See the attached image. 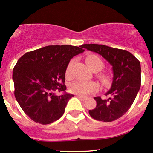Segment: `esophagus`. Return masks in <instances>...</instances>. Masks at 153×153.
Masks as SVG:
<instances>
[{
    "label": "esophagus",
    "instance_id": "esophagus-1",
    "mask_svg": "<svg viewBox=\"0 0 153 153\" xmlns=\"http://www.w3.org/2000/svg\"><path fill=\"white\" fill-rule=\"evenodd\" d=\"M77 97L78 98V99H81V100H82V101H85V99H86V98L85 97H84V96H79V95H77Z\"/></svg>",
    "mask_w": 153,
    "mask_h": 153
}]
</instances>
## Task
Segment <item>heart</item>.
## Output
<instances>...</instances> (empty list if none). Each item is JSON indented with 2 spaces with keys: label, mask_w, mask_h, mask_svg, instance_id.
Here are the masks:
<instances>
[{
  "label": "heart",
  "mask_w": 153,
  "mask_h": 153,
  "mask_svg": "<svg viewBox=\"0 0 153 153\" xmlns=\"http://www.w3.org/2000/svg\"><path fill=\"white\" fill-rule=\"evenodd\" d=\"M74 60L71 61L66 69V77L70 78L71 76V68L73 65ZM85 62L89 68L92 71H100L103 68V64L101 59L97 56L94 54L88 55L85 58ZM102 80L104 83L108 82V78L106 77L103 76ZM70 91L74 94L79 95V96H87L92 93L96 92L99 90V85L96 82L94 81H83V80H75L70 85Z\"/></svg>",
  "instance_id": "1"
}]
</instances>
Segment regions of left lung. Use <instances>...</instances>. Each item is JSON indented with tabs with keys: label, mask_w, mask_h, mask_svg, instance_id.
<instances>
[{
	"label": "left lung",
	"mask_w": 153,
	"mask_h": 153,
	"mask_svg": "<svg viewBox=\"0 0 153 153\" xmlns=\"http://www.w3.org/2000/svg\"><path fill=\"white\" fill-rule=\"evenodd\" d=\"M82 48L100 54L112 66L113 80L111 88L105 94L107 99L95 97L96 106L89 114L96 120L110 122L120 118L129 110L141 85L140 62L127 50L103 45L85 44Z\"/></svg>",
	"instance_id": "obj_1"
}]
</instances>
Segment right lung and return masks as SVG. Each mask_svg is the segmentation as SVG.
Instances as JSON below:
<instances>
[{
	"label": "right lung",
	"mask_w": 153,
	"mask_h": 153,
	"mask_svg": "<svg viewBox=\"0 0 153 153\" xmlns=\"http://www.w3.org/2000/svg\"><path fill=\"white\" fill-rule=\"evenodd\" d=\"M81 46L50 45L27 52L13 70L14 95L29 118L42 124L57 121L73 95L66 92L65 72L71 59L85 51ZM62 91L60 96L53 91Z\"/></svg>",
	"instance_id": "right-lung-1"
}]
</instances>
